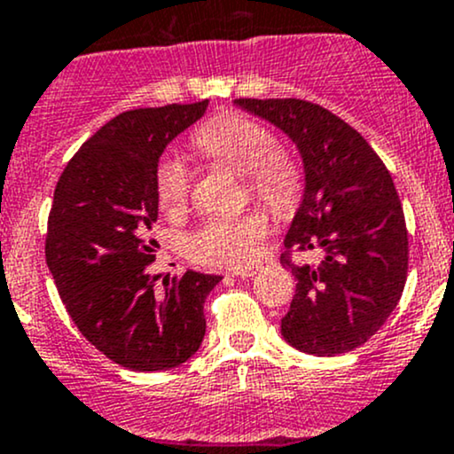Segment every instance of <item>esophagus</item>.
<instances>
[{"instance_id":"obj_1","label":"esophagus","mask_w":454,"mask_h":454,"mask_svg":"<svg viewBox=\"0 0 454 454\" xmlns=\"http://www.w3.org/2000/svg\"><path fill=\"white\" fill-rule=\"evenodd\" d=\"M261 270V265H253V268H246V270H237V272H232V277H239V278H248V277H254L256 272Z\"/></svg>"}]
</instances>
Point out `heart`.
Listing matches in <instances>:
<instances>
[{
	"mask_svg": "<svg viewBox=\"0 0 454 454\" xmlns=\"http://www.w3.org/2000/svg\"><path fill=\"white\" fill-rule=\"evenodd\" d=\"M201 153L232 171L246 176V189L253 198L277 210L290 208L301 189V171L294 160L281 153L270 129L250 118L223 114L195 134ZM191 176L176 155L160 160L155 168V191L162 208L180 210L189 200ZM268 215L261 210L239 217H210L182 241V250L195 263L215 268H244L259 253L268 235Z\"/></svg>",
	"mask_w": 454,
	"mask_h": 454,
	"instance_id": "b5f03b06",
	"label": "heart"
}]
</instances>
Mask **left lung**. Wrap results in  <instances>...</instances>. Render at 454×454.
Segmentation results:
<instances>
[{
  "instance_id": "left-lung-1",
  "label": "left lung",
  "mask_w": 454,
  "mask_h": 454,
  "mask_svg": "<svg viewBox=\"0 0 454 454\" xmlns=\"http://www.w3.org/2000/svg\"><path fill=\"white\" fill-rule=\"evenodd\" d=\"M235 105L281 129L303 160V200L283 244L318 250L320 261L281 256L296 278L283 338L312 356L354 351L387 323L409 272L404 210L391 173L354 127L320 105L299 98Z\"/></svg>"
}]
</instances>
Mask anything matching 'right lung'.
I'll list each match as a JSON object with an SVG mask.
<instances>
[{"mask_svg": "<svg viewBox=\"0 0 454 454\" xmlns=\"http://www.w3.org/2000/svg\"><path fill=\"white\" fill-rule=\"evenodd\" d=\"M208 100L131 109L76 151L54 189L45 261L67 314L87 340L131 371L180 367L206 333L204 301L222 281L186 270L160 294L155 168L173 138L206 114Z\"/></svg>", "mask_w": 454, "mask_h": 454, "instance_id": "add662e5", "label": "right lung"}]
</instances>
